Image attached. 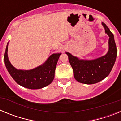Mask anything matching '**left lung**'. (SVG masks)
I'll list each match as a JSON object with an SVG mask.
<instances>
[{
  "label": "left lung",
  "instance_id": "left-lung-1",
  "mask_svg": "<svg viewBox=\"0 0 121 121\" xmlns=\"http://www.w3.org/2000/svg\"><path fill=\"white\" fill-rule=\"evenodd\" d=\"M105 31L108 35L109 50L106 55L95 60H80L70 53H66L73 70L74 77L78 82L93 84L100 82L108 76L112 71L117 56L114 36L106 25L102 22Z\"/></svg>",
  "mask_w": 121,
  "mask_h": 121
}]
</instances>
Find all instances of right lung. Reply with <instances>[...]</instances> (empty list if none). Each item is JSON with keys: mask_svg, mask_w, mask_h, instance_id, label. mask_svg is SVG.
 <instances>
[{"mask_svg": "<svg viewBox=\"0 0 121 121\" xmlns=\"http://www.w3.org/2000/svg\"><path fill=\"white\" fill-rule=\"evenodd\" d=\"M8 43L4 55L5 66L10 75L18 84L29 89H39L51 84L54 79L56 67L61 53L53 54L43 65L33 70H17L8 60Z\"/></svg>", "mask_w": 121, "mask_h": 121, "instance_id": "obj_1", "label": "right lung"}]
</instances>
